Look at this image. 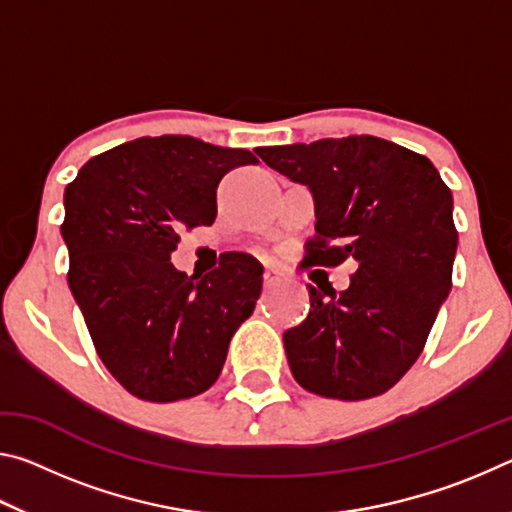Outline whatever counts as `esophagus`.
I'll use <instances>...</instances> for the list:
<instances>
[{"mask_svg":"<svg viewBox=\"0 0 512 512\" xmlns=\"http://www.w3.org/2000/svg\"><path fill=\"white\" fill-rule=\"evenodd\" d=\"M275 282H277V273L268 268V271H264V289H271Z\"/></svg>","mask_w":512,"mask_h":512,"instance_id":"1","label":"esophagus"}]
</instances>
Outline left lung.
<instances>
[{
  "mask_svg": "<svg viewBox=\"0 0 512 512\" xmlns=\"http://www.w3.org/2000/svg\"><path fill=\"white\" fill-rule=\"evenodd\" d=\"M257 155L316 198L302 266L357 262L341 293L309 284V316L284 332L293 377L332 400L386 393L420 357L452 289V192L429 158L372 135L262 146Z\"/></svg>",
  "mask_w": 512,
  "mask_h": 512,
  "instance_id": "8db88e82",
  "label": "left lung"
}]
</instances>
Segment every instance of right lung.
Listing matches in <instances>:
<instances>
[{"label":"right lung","mask_w":512,"mask_h":512,"mask_svg":"<svg viewBox=\"0 0 512 512\" xmlns=\"http://www.w3.org/2000/svg\"><path fill=\"white\" fill-rule=\"evenodd\" d=\"M246 164H257L246 149L140 137L88 160L65 187L69 289L103 366L140 400L207 391L253 314L264 273L255 257L223 253L203 277L171 264L180 230L212 225L221 178Z\"/></svg>","instance_id":"1"}]
</instances>
